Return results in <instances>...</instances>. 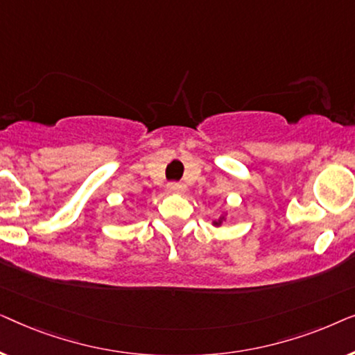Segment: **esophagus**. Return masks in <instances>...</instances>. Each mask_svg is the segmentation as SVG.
<instances>
[{"instance_id":"1","label":"esophagus","mask_w":355,"mask_h":355,"mask_svg":"<svg viewBox=\"0 0 355 355\" xmlns=\"http://www.w3.org/2000/svg\"><path fill=\"white\" fill-rule=\"evenodd\" d=\"M168 191L171 193H184L186 187H184V184H181V182H169L168 184Z\"/></svg>"}]
</instances>
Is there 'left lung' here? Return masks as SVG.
I'll return each instance as SVG.
<instances>
[{"mask_svg":"<svg viewBox=\"0 0 355 355\" xmlns=\"http://www.w3.org/2000/svg\"><path fill=\"white\" fill-rule=\"evenodd\" d=\"M227 220V211L226 210H223L221 211V215L216 218V220H213L211 221V226H215V227H220V226H223V223H225Z\"/></svg>","mask_w":355,"mask_h":355,"instance_id":"8db88e82","label":"left lung"}]
</instances>
